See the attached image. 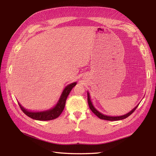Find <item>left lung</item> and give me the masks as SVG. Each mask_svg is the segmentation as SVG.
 <instances>
[{
    "label": "left lung",
    "mask_w": 156,
    "mask_h": 156,
    "mask_svg": "<svg viewBox=\"0 0 156 156\" xmlns=\"http://www.w3.org/2000/svg\"><path fill=\"white\" fill-rule=\"evenodd\" d=\"M87 94H88V105H89V107H90V110L93 112V113H94L97 116L98 118H100L101 119H104V120H107V121H119V120H122V119H126L127 117H128L129 116H130L133 112L135 111V109H136L138 107V105L136 106L133 110H131L130 112H128V113L125 114L124 115H122V116H117V117H111V116H107V115H105L101 113L100 112L98 111L97 109L94 108V107L92 105V102L90 101V94H89L88 92H87Z\"/></svg>",
    "instance_id": "obj_1"
}]
</instances>
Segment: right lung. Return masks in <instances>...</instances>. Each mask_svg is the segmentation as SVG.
<instances>
[{
  "label": "right lung",
  "mask_w": 156,
  "mask_h": 156,
  "mask_svg": "<svg viewBox=\"0 0 156 156\" xmlns=\"http://www.w3.org/2000/svg\"><path fill=\"white\" fill-rule=\"evenodd\" d=\"M76 85V82H73V83L68 85L64 90H63L62 94L61 95L60 98H59L58 103L54 108H52L49 110L45 111H41V112H32L27 111V109L23 108L21 105H20L19 102V107L21 108L22 111L24 113L27 115L28 117L30 118L35 119V120L38 121H49L53 120L58 118L59 115H61L63 110L64 109V107L66 105V101L69 92L72 90L73 87H74Z\"/></svg>",
  "instance_id": "1"
}]
</instances>
